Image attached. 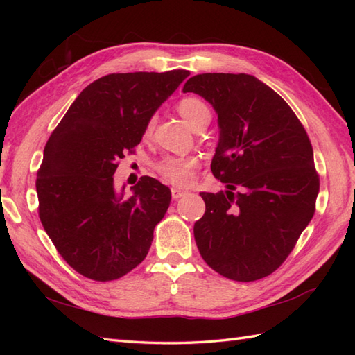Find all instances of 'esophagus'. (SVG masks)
Masks as SVG:
<instances>
[{"instance_id": "34e87169", "label": "esophagus", "mask_w": 355, "mask_h": 355, "mask_svg": "<svg viewBox=\"0 0 355 355\" xmlns=\"http://www.w3.org/2000/svg\"><path fill=\"white\" fill-rule=\"evenodd\" d=\"M171 193H172V200H178V198H182L183 195H186V191L178 189V187H172Z\"/></svg>"}]
</instances>
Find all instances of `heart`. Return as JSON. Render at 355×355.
Here are the masks:
<instances>
[{
    "mask_svg": "<svg viewBox=\"0 0 355 355\" xmlns=\"http://www.w3.org/2000/svg\"><path fill=\"white\" fill-rule=\"evenodd\" d=\"M177 108L180 114L183 116V119L193 128V130L207 125L210 122V117H212L209 105L198 96L182 97L177 103ZM154 123H155V119L149 117L145 125V131H143V135H145V137H149L150 132H153ZM197 166H198V162L197 158L193 157L168 155L162 158V160L155 164V171L166 183H171L175 186H186L192 182L193 171Z\"/></svg>",
    "mask_w": 355,
    "mask_h": 355,
    "instance_id": "obj_1",
    "label": "heart"
}]
</instances>
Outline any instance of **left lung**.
Wrapping results in <instances>:
<instances>
[{
    "mask_svg": "<svg viewBox=\"0 0 355 355\" xmlns=\"http://www.w3.org/2000/svg\"><path fill=\"white\" fill-rule=\"evenodd\" d=\"M183 92L216 111L220 140L210 169L229 189L200 193L206 212L193 225L195 243L216 273L258 281L282 266L314 215L311 141L288 103L250 74H197Z\"/></svg>",
    "mask_w": 355,
    "mask_h": 355,
    "instance_id": "1",
    "label": "left lung"
}]
</instances>
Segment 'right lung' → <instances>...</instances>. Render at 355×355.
<instances>
[{
	"label": "right lung",
	"mask_w": 355,
	"mask_h": 355,
	"mask_svg": "<svg viewBox=\"0 0 355 355\" xmlns=\"http://www.w3.org/2000/svg\"><path fill=\"white\" fill-rule=\"evenodd\" d=\"M189 74H107L82 89L51 132L36 178L40 220L82 276L114 281L146 258L169 187L145 175L125 198L112 175L140 143L148 119Z\"/></svg>",
	"instance_id": "obj_1"
}]
</instances>
